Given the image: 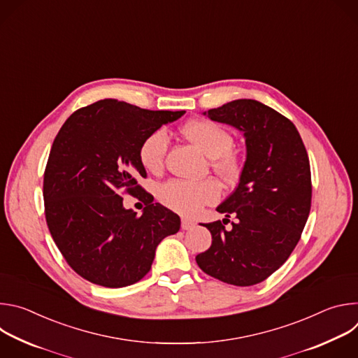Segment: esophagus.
I'll return each mask as SVG.
<instances>
[{
    "instance_id": "esophagus-1",
    "label": "esophagus",
    "mask_w": 358,
    "mask_h": 358,
    "mask_svg": "<svg viewBox=\"0 0 358 358\" xmlns=\"http://www.w3.org/2000/svg\"><path fill=\"white\" fill-rule=\"evenodd\" d=\"M194 227H195V222H194V221H191V220H188V218H182V220H181V228H182L184 231L192 229Z\"/></svg>"
}]
</instances>
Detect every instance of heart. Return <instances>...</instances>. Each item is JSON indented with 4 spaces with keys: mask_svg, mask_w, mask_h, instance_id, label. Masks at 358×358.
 I'll use <instances>...</instances> for the list:
<instances>
[{
    "mask_svg": "<svg viewBox=\"0 0 358 358\" xmlns=\"http://www.w3.org/2000/svg\"><path fill=\"white\" fill-rule=\"evenodd\" d=\"M181 131L211 159L213 170L224 182L231 184L239 178L241 164L231 151L234 138L227 129L207 119H196L187 122ZM167 148L169 134L164 129L148 133L138 147L141 166L150 173H159L164 166ZM157 196L169 210L189 217L199 213L202 207L215 203L221 196V188L214 180L199 182L170 180L160 185Z\"/></svg>",
    "mask_w": 358,
    "mask_h": 358,
    "instance_id": "b5f03b06",
    "label": "heart"
}]
</instances>
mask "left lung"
Wrapping results in <instances>:
<instances>
[{
  "instance_id": "1",
  "label": "left lung",
  "mask_w": 358,
  "mask_h": 358,
  "mask_svg": "<svg viewBox=\"0 0 358 358\" xmlns=\"http://www.w3.org/2000/svg\"><path fill=\"white\" fill-rule=\"evenodd\" d=\"M203 115L243 133L246 160L236 189L217 208L237 218L233 228L224 220L203 225L213 243L195 261L221 282L257 285L287 261L309 218L308 151L294 124L258 100H232Z\"/></svg>"
}]
</instances>
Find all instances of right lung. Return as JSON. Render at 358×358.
Listing matches in <instances>:
<instances>
[{"label":"right lung","mask_w":358,"mask_h":358,"mask_svg":"<svg viewBox=\"0 0 358 358\" xmlns=\"http://www.w3.org/2000/svg\"><path fill=\"white\" fill-rule=\"evenodd\" d=\"M185 110H147L103 99L72 113L57 134L43 174L45 218L68 265L83 279L124 287L151 269L157 245L177 234L180 217L152 203L137 184L143 138ZM122 192L146 203L136 217Z\"/></svg>","instance_id":"obj_1"}]
</instances>
